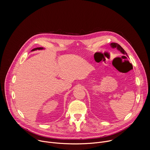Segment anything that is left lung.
<instances>
[{"instance_id": "8db88e82", "label": "left lung", "mask_w": 150, "mask_h": 150, "mask_svg": "<svg viewBox=\"0 0 150 150\" xmlns=\"http://www.w3.org/2000/svg\"><path fill=\"white\" fill-rule=\"evenodd\" d=\"M110 46L112 48H116L118 50H119L123 54H127L126 52L124 50V49L119 44L116 43V42H112V43L110 44Z\"/></svg>"}]
</instances>
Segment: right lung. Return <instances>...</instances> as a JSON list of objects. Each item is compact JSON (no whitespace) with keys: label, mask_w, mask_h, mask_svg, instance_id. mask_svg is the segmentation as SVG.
<instances>
[{"label":"right lung","mask_w":150,"mask_h":150,"mask_svg":"<svg viewBox=\"0 0 150 150\" xmlns=\"http://www.w3.org/2000/svg\"><path fill=\"white\" fill-rule=\"evenodd\" d=\"M43 49V48L42 47H37V48H35L34 49H33L31 51H35V50H42Z\"/></svg>","instance_id":"obj_1"}]
</instances>
